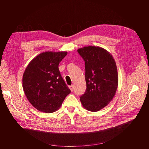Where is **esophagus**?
<instances>
[{
  "label": "esophagus",
  "instance_id": "obj_1",
  "mask_svg": "<svg viewBox=\"0 0 149 149\" xmlns=\"http://www.w3.org/2000/svg\"><path fill=\"white\" fill-rule=\"evenodd\" d=\"M69 88H70V90L72 91H74V85H71V86H70Z\"/></svg>",
  "mask_w": 149,
  "mask_h": 149
}]
</instances>
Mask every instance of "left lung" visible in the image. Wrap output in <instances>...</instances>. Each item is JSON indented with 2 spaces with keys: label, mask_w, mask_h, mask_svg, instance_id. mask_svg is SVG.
<instances>
[{
  "label": "left lung",
  "mask_w": 149,
  "mask_h": 149,
  "mask_svg": "<svg viewBox=\"0 0 149 149\" xmlns=\"http://www.w3.org/2000/svg\"><path fill=\"white\" fill-rule=\"evenodd\" d=\"M85 63L86 89L80 97L83 106L98 111L113 99L118 86V72L111 54L99 47H84L77 50Z\"/></svg>",
  "instance_id": "obj_1"
}]
</instances>
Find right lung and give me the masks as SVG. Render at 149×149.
Masks as SVG:
<instances>
[{
    "mask_svg": "<svg viewBox=\"0 0 149 149\" xmlns=\"http://www.w3.org/2000/svg\"><path fill=\"white\" fill-rule=\"evenodd\" d=\"M66 54V52H43L30 62L24 73V93L31 104L40 111H56L71 92L58 68Z\"/></svg>",
    "mask_w": 149,
    "mask_h": 149,
    "instance_id": "right-lung-1",
    "label": "right lung"
}]
</instances>
